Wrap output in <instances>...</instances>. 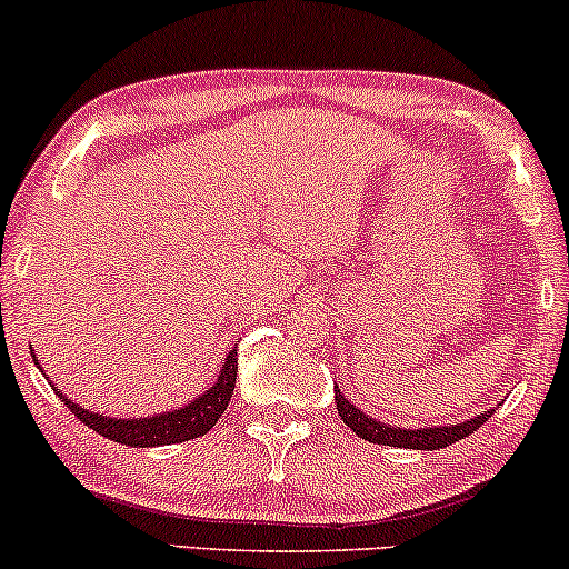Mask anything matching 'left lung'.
<instances>
[{
	"instance_id": "left-lung-1",
	"label": "left lung",
	"mask_w": 569,
	"mask_h": 569,
	"mask_svg": "<svg viewBox=\"0 0 569 569\" xmlns=\"http://www.w3.org/2000/svg\"><path fill=\"white\" fill-rule=\"evenodd\" d=\"M333 395H337V410L339 416L345 419L347 427L352 429L355 435L362 437L368 442H379V445H389V448H410V450H440L448 448L463 437L475 435L477 429L482 427L485 421L496 413L498 408H488L482 413H477L475 419H467L461 423H445V427H419V429H406V427H395V423H385L376 416H368L366 410L355 406V402L341 392L339 387H333Z\"/></svg>"
}]
</instances>
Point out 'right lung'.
Wrapping results in <instances>:
<instances>
[{"label": "right lung", "mask_w": 569, "mask_h": 569, "mask_svg": "<svg viewBox=\"0 0 569 569\" xmlns=\"http://www.w3.org/2000/svg\"><path fill=\"white\" fill-rule=\"evenodd\" d=\"M31 358L37 362V368L42 371L39 366L37 355L31 350ZM236 371H238V350H232L224 355L222 368H219L217 379L211 381V387L203 389L201 395H196L193 400H188L180 408L172 410H163V413H153V416H129V419H116V416H102L94 413L79 402H73L71 397L63 395V389H58L50 381V376L44 371V379L50 381V387L54 389V395L60 397V402L71 410L73 416L81 423H87L89 429L94 432L108 437V440L129 445V448H159V445H174V442H184V440H196V437H203L214 427L219 416L224 413L228 408L232 389H236Z\"/></svg>", "instance_id": "obj_1"}]
</instances>
